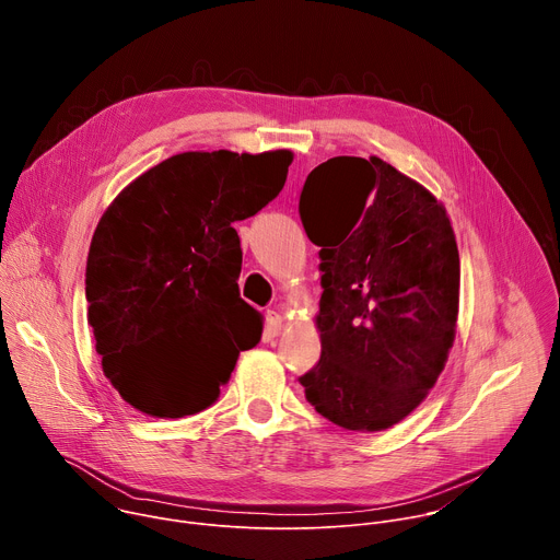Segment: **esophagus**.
I'll list each match as a JSON object with an SVG mask.
<instances>
[{
    "label": "esophagus",
    "instance_id": "obj_1",
    "mask_svg": "<svg viewBox=\"0 0 560 560\" xmlns=\"http://www.w3.org/2000/svg\"><path fill=\"white\" fill-rule=\"evenodd\" d=\"M283 330V316L277 310L266 312V335L277 337Z\"/></svg>",
    "mask_w": 560,
    "mask_h": 560
}]
</instances>
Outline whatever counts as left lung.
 Instances as JSON below:
<instances>
[{
    "label": "left lung",
    "mask_w": 560,
    "mask_h": 560,
    "mask_svg": "<svg viewBox=\"0 0 560 560\" xmlns=\"http://www.w3.org/2000/svg\"><path fill=\"white\" fill-rule=\"evenodd\" d=\"M299 212L324 272L322 359L299 378L307 404L343 430H387L423 404L456 337L447 210L378 156H332L307 175Z\"/></svg>",
    "instance_id": "1"
}]
</instances>
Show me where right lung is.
Returning <instances> with one entry per match:
<instances>
[{"instance_id":"obj_1","label":"right lung","mask_w":560,"mask_h":560,"mask_svg":"<svg viewBox=\"0 0 560 560\" xmlns=\"http://www.w3.org/2000/svg\"><path fill=\"white\" fill-rule=\"evenodd\" d=\"M294 154L190 150L130 182L106 208L86 264L89 324L113 387L135 410L210 408L264 316L238 296L232 228L272 201Z\"/></svg>"}]
</instances>
